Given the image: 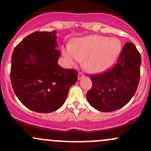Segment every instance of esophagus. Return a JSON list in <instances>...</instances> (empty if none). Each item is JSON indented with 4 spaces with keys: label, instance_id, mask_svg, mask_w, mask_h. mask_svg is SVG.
<instances>
[{
    "label": "esophagus",
    "instance_id": "34e87169",
    "mask_svg": "<svg viewBox=\"0 0 151 151\" xmlns=\"http://www.w3.org/2000/svg\"><path fill=\"white\" fill-rule=\"evenodd\" d=\"M83 77H84V74H83L82 72H79V74H78V79H79V80H81Z\"/></svg>",
    "mask_w": 151,
    "mask_h": 151
}]
</instances>
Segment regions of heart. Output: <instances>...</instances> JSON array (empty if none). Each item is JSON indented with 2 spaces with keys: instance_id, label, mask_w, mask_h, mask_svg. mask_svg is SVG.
I'll return each mask as SVG.
<instances>
[{
  "instance_id": "1",
  "label": "heart",
  "mask_w": 151,
  "mask_h": 151,
  "mask_svg": "<svg viewBox=\"0 0 151 151\" xmlns=\"http://www.w3.org/2000/svg\"><path fill=\"white\" fill-rule=\"evenodd\" d=\"M122 48L117 38L89 36L74 42V47L68 45L63 55L71 66H75L85 59L84 65L91 72H99L109 67L119 55Z\"/></svg>"
}]
</instances>
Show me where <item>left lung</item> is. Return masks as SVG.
Segmentation results:
<instances>
[{
	"instance_id": "obj_1",
	"label": "left lung",
	"mask_w": 151,
	"mask_h": 151,
	"mask_svg": "<svg viewBox=\"0 0 151 151\" xmlns=\"http://www.w3.org/2000/svg\"><path fill=\"white\" fill-rule=\"evenodd\" d=\"M141 56L134 44L123 47L117 63L106 72L90 76L89 104L101 112H112L127 104L134 95L140 77Z\"/></svg>"
}]
</instances>
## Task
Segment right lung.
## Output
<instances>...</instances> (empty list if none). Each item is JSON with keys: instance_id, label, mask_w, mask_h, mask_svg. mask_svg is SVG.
Returning a JSON list of instances; mask_svg holds the SVG:
<instances>
[{"instance_id": "right-lung-1", "label": "right lung", "mask_w": 151, "mask_h": 151, "mask_svg": "<svg viewBox=\"0 0 151 151\" xmlns=\"http://www.w3.org/2000/svg\"><path fill=\"white\" fill-rule=\"evenodd\" d=\"M57 38L56 31L34 32L12 53V88L21 103L34 112L49 113L61 107L77 80V71L58 64Z\"/></svg>"}]
</instances>
